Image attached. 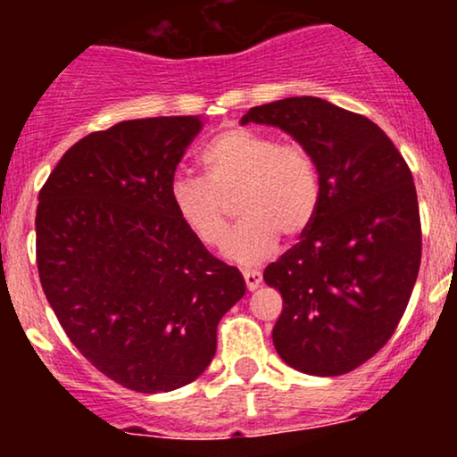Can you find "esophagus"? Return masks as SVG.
<instances>
[{
    "instance_id": "1",
    "label": "esophagus",
    "mask_w": 457,
    "mask_h": 457,
    "mask_svg": "<svg viewBox=\"0 0 457 457\" xmlns=\"http://www.w3.org/2000/svg\"><path fill=\"white\" fill-rule=\"evenodd\" d=\"M243 277H245V283H246V287H249V290H255V287H260V283H262V272L260 270L245 269Z\"/></svg>"
}]
</instances>
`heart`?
Segmentation results:
<instances>
[{
    "label": "heart",
    "instance_id": "heart-1",
    "mask_svg": "<svg viewBox=\"0 0 457 457\" xmlns=\"http://www.w3.org/2000/svg\"><path fill=\"white\" fill-rule=\"evenodd\" d=\"M206 178L178 176L171 204L202 245L219 246L229 232L232 204L243 221L225 243L238 264H258L275 251L279 234L296 238L320 206V174L301 141H277L270 133L236 127L202 152Z\"/></svg>",
    "mask_w": 457,
    "mask_h": 457
}]
</instances>
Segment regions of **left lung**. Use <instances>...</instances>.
<instances>
[{
  "label": "left lung",
  "mask_w": 457,
  "mask_h": 457,
  "mask_svg": "<svg viewBox=\"0 0 457 457\" xmlns=\"http://www.w3.org/2000/svg\"><path fill=\"white\" fill-rule=\"evenodd\" d=\"M246 122L305 144L320 174L312 225L264 269L283 298L272 344L303 374H348L389 342L417 281L421 217L411 167L378 124L316 96L251 107Z\"/></svg>",
  "instance_id": "8db88e82"
}]
</instances>
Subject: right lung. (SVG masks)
<instances>
[{"mask_svg": "<svg viewBox=\"0 0 457 457\" xmlns=\"http://www.w3.org/2000/svg\"><path fill=\"white\" fill-rule=\"evenodd\" d=\"M202 120H127L79 139L38 193L36 264L72 345L137 393L193 382L217 353V327L245 296L178 217L171 182Z\"/></svg>", "mask_w": 457, "mask_h": 457, "instance_id": "obj_1", "label": "right lung"}]
</instances>
